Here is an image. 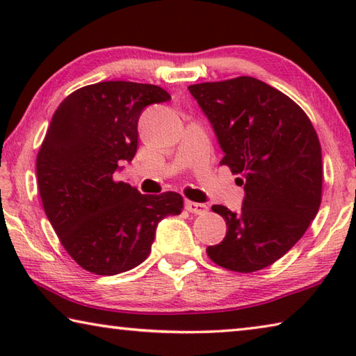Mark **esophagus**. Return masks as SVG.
Listing matches in <instances>:
<instances>
[{
    "instance_id": "34e87169",
    "label": "esophagus",
    "mask_w": 356,
    "mask_h": 356,
    "mask_svg": "<svg viewBox=\"0 0 356 356\" xmlns=\"http://www.w3.org/2000/svg\"><path fill=\"white\" fill-rule=\"evenodd\" d=\"M185 209L188 210L190 213H195V215H202V213L207 212L206 204L193 202V201H185Z\"/></svg>"
}]
</instances>
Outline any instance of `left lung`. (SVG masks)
Listing matches in <instances>:
<instances>
[{"mask_svg": "<svg viewBox=\"0 0 356 356\" xmlns=\"http://www.w3.org/2000/svg\"><path fill=\"white\" fill-rule=\"evenodd\" d=\"M225 152L220 165L243 185L242 210L212 206L226 221L207 256L222 268L251 273L275 264L303 237L322 201V147L295 102L257 78L188 86Z\"/></svg>", "mask_w": 356, "mask_h": 356, "instance_id": "obj_1", "label": "left lung"}]
</instances>
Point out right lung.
I'll use <instances>...</instances> for the list:
<instances>
[{
    "mask_svg": "<svg viewBox=\"0 0 356 356\" xmlns=\"http://www.w3.org/2000/svg\"><path fill=\"white\" fill-rule=\"evenodd\" d=\"M171 95L155 84L102 81L67 95L51 118L35 160L42 206L69 256L94 275L135 268L150 252L155 229L179 215L176 191L141 195L114 180L138 149V119Z\"/></svg>",
    "mask_w": 356,
    "mask_h": 356,
    "instance_id": "add662e5",
    "label": "right lung"
}]
</instances>
